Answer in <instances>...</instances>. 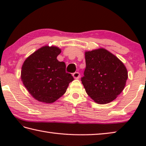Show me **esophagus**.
I'll return each instance as SVG.
<instances>
[{"instance_id": "1", "label": "esophagus", "mask_w": 146, "mask_h": 146, "mask_svg": "<svg viewBox=\"0 0 146 146\" xmlns=\"http://www.w3.org/2000/svg\"><path fill=\"white\" fill-rule=\"evenodd\" d=\"M73 76L75 79H78L80 77V73L78 72H75L73 74Z\"/></svg>"}]
</instances>
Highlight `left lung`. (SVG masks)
I'll return each mask as SVG.
<instances>
[{
    "instance_id": "obj_1",
    "label": "left lung",
    "mask_w": 146,
    "mask_h": 146,
    "mask_svg": "<svg viewBox=\"0 0 146 146\" xmlns=\"http://www.w3.org/2000/svg\"><path fill=\"white\" fill-rule=\"evenodd\" d=\"M86 67L81 81L86 93L96 103L108 104L122 93L128 75L124 64L107 49L85 52Z\"/></svg>"
}]
</instances>
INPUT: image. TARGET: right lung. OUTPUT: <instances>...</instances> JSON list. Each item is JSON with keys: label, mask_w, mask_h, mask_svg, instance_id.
<instances>
[{"label": "right lung", "mask_w": 146, "mask_h": 146, "mask_svg": "<svg viewBox=\"0 0 146 146\" xmlns=\"http://www.w3.org/2000/svg\"><path fill=\"white\" fill-rule=\"evenodd\" d=\"M60 53L58 47L44 46L29 55L22 66L23 84L39 102H55L73 80V76L66 72L65 63L56 59Z\"/></svg>", "instance_id": "obj_1"}]
</instances>
